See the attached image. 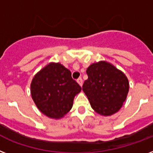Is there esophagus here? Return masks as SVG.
<instances>
[{
  "label": "esophagus",
  "mask_w": 153,
  "mask_h": 153,
  "mask_svg": "<svg viewBox=\"0 0 153 153\" xmlns=\"http://www.w3.org/2000/svg\"><path fill=\"white\" fill-rule=\"evenodd\" d=\"M77 82L79 83V85H80L81 86H82V84H83V80L82 78H79V79H77Z\"/></svg>",
  "instance_id": "obj_1"
}]
</instances>
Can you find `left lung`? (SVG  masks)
Segmentation results:
<instances>
[{
	"mask_svg": "<svg viewBox=\"0 0 153 153\" xmlns=\"http://www.w3.org/2000/svg\"><path fill=\"white\" fill-rule=\"evenodd\" d=\"M88 79L82 90L96 113L110 116L117 112L127 98L129 83L125 74L105 61L92 64L87 68Z\"/></svg>",
	"mask_w": 153,
	"mask_h": 153,
	"instance_id": "1",
	"label": "left lung"
}]
</instances>
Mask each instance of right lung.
I'll use <instances>...</instances> for the list:
<instances>
[{"label":"right lung","mask_w":153,"mask_h":153,"mask_svg":"<svg viewBox=\"0 0 153 153\" xmlns=\"http://www.w3.org/2000/svg\"><path fill=\"white\" fill-rule=\"evenodd\" d=\"M82 90L68 69L61 64H50L33 78L31 94L41 112L61 118L71 109L74 97Z\"/></svg>","instance_id":"obj_1"}]
</instances>
